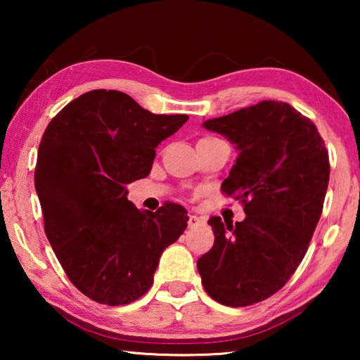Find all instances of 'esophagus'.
Returning a JSON list of instances; mask_svg holds the SVG:
<instances>
[{
    "label": "esophagus",
    "mask_w": 360,
    "mask_h": 360,
    "mask_svg": "<svg viewBox=\"0 0 360 360\" xmlns=\"http://www.w3.org/2000/svg\"><path fill=\"white\" fill-rule=\"evenodd\" d=\"M187 224H188V229H195V227H198L200 224H203V219L192 214L191 217H188V222Z\"/></svg>",
    "instance_id": "1"
}]
</instances>
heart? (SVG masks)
Returning <instances> with one entry per match:
<instances>
[{
    "mask_svg": "<svg viewBox=\"0 0 360 360\" xmlns=\"http://www.w3.org/2000/svg\"><path fill=\"white\" fill-rule=\"evenodd\" d=\"M202 139H214V138H202Z\"/></svg>",
    "mask_w": 360,
    "mask_h": 360,
    "instance_id": "obj_1",
    "label": "heart"
}]
</instances>
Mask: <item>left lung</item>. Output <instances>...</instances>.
I'll list each match as a JSON object with an SVG mask.
<instances>
[{
    "instance_id": "1",
    "label": "left lung",
    "mask_w": 360,
    "mask_h": 360,
    "mask_svg": "<svg viewBox=\"0 0 360 360\" xmlns=\"http://www.w3.org/2000/svg\"><path fill=\"white\" fill-rule=\"evenodd\" d=\"M240 155L221 191L246 219L211 217L214 246L197 262L205 290L225 307H249L283 288L308 251L330 176L324 139L311 119L265 100L205 122Z\"/></svg>"
}]
</instances>
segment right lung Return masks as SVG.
<instances>
[{"label": "right lung", "instance_id": "obj_1", "mask_svg": "<svg viewBox=\"0 0 360 360\" xmlns=\"http://www.w3.org/2000/svg\"><path fill=\"white\" fill-rule=\"evenodd\" d=\"M187 119L152 114L124 92L98 89L49 122L34 168L44 231L66 276L90 300H138L162 252L184 233V206L139 211L127 186L150 173L158 143Z\"/></svg>", "mask_w": 360, "mask_h": 360}]
</instances>
